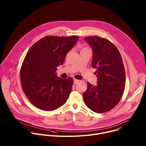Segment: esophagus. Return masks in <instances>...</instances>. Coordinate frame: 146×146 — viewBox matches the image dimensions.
Returning a JSON list of instances; mask_svg holds the SVG:
<instances>
[{"label":"esophagus","mask_w":146,"mask_h":146,"mask_svg":"<svg viewBox=\"0 0 146 146\" xmlns=\"http://www.w3.org/2000/svg\"><path fill=\"white\" fill-rule=\"evenodd\" d=\"M79 81H80V80H77V79H74V84H77V83L79 82Z\"/></svg>","instance_id":"1"}]
</instances>
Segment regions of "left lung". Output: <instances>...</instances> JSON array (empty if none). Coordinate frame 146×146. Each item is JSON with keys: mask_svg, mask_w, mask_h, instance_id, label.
Masks as SVG:
<instances>
[{"mask_svg": "<svg viewBox=\"0 0 146 146\" xmlns=\"http://www.w3.org/2000/svg\"><path fill=\"white\" fill-rule=\"evenodd\" d=\"M84 40L93 51L92 66L96 69L97 84L87 82L83 93L86 106L97 113L113 109L121 100L125 86V72L121 55L109 40L99 36H90Z\"/></svg>", "mask_w": 146, "mask_h": 146, "instance_id": "8db88e82", "label": "left lung"}]
</instances>
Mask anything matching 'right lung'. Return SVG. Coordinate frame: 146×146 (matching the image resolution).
I'll list each match as a JSON object with an SVG mask.
<instances>
[{
  "label": "right lung",
  "instance_id": "add662e5",
  "mask_svg": "<svg viewBox=\"0 0 146 146\" xmlns=\"http://www.w3.org/2000/svg\"><path fill=\"white\" fill-rule=\"evenodd\" d=\"M78 38L46 36L28 51L20 70L21 84L29 100L38 109L53 111L66 102L73 79L59 77L55 72Z\"/></svg>",
  "mask_w": 146,
  "mask_h": 146
}]
</instances>
